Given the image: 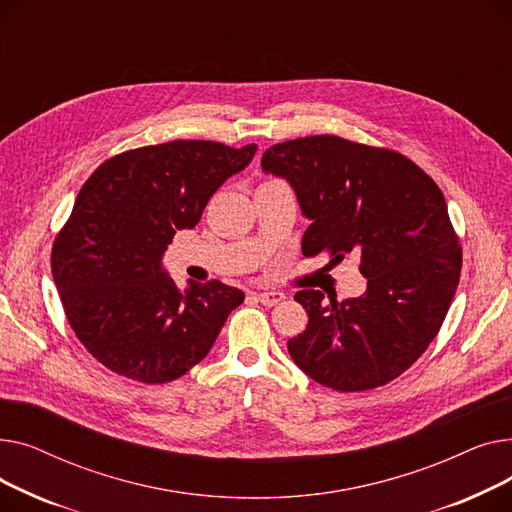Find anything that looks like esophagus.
Returning a JSON list of instances; mask_svg holds the SVG:
<instances>
[{"label":"esophagus","mask_w":512,"mask_h":512,"mask_svg":"<svg viewBox=\"0 0 512 512\" xmlns=\"http://www.w3.org/2000/svg\"><path fill=\"white\" fill-rule=\"evenodd\" d=\"M257 301L265 307H274L278 305L282 299H284V292H278V290H265V292H257L255 294Z\"/></svg>","instance_id":"esophagus-1"}]
</instances>
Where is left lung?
Wrapping results in <instances>:
<instances>
[{
    "mask_svg": "<svg viewBox=\"0 0 512 512\" xmlns=\"http://www.w3.org/2000/svg\"><path fill=\"white\" fill-rule=\"evenodd\" d=\"M261 170L284 178L311 222L303 255L361 257L367 290L342 303L294 294L307 315L288 353L311 380L338 392L388 384L442 326L461 278V247L438 184L411 159L332 134L278 143Z\"/></svg>",
    "mask_w": 512,
    "mask_h": 512,
    "instance_id": "left-lung-1",
    "label": "left lung"
}]
</instances>
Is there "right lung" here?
Wrapping results in <instances>:
<instances>
[{
  "label": "right lung",
  "instance_id": "obj_1",
  "mask_svg": "<svg viewBox=\"0 0 512 512\" xmlns=\"http://www.w3.org/2000/svg\"><path fill=\"white\" fill-rule=\"evenodd\" d=\"M257 145L172 141L120 153L91 174L51 249L66 317L107 369L143 384L178 380L211 351L245 292L164 270L176 230H193L213 193Z\"/></svg>",
  "mask_w": 512,
  "mask_h": 512
}]
</instances>
